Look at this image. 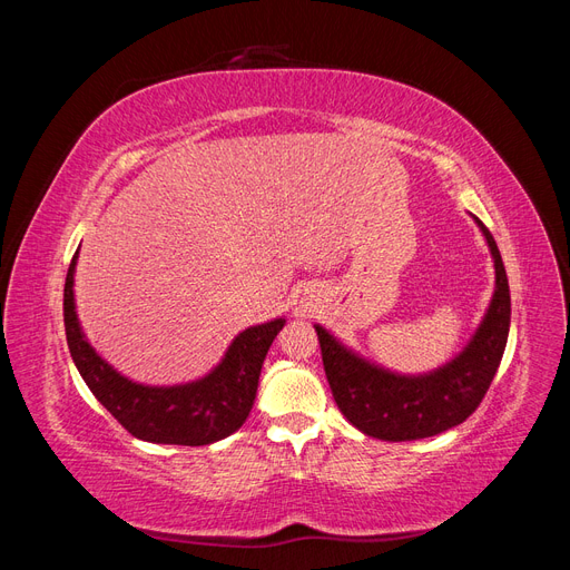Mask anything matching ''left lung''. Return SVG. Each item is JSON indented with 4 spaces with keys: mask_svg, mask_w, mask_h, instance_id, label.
Returning <instances> with one entry per match:
<instances>
[{
    "mask_svg": "<svg viewBox=\"0 0 570 570\" xmlns=\"http://www.w3.org/2000/svg\"><path fill=\"white\" fill-rule=\"evenodd\" d=\"M471 218L492 254L494 292L475 333L446 364L425 373H396L361 356L314 323L335 404L368 438L406 442L440 435L469 419L492 383L509 340L511 295L494 237L478 216L471 214Z\"/></svg>",
    "mask_w": 570,
    "mask_h": 570,
    "instance_id": "8db88e82",
    "label": "left lung"
}]
</instances>
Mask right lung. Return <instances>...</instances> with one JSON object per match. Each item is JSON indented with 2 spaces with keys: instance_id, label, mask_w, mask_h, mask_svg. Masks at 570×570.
I'll list each match as a JSON object with an SVG mask.
<instances>
[{
  "instance_id": "obj_1",
  "label": "right lung",
  "mask_w": 570,
  "mask_h": 570,
  "mask_svg": "<svg viewBox=\"0 0 570 570\" xmlns=\"http://www.w3.org/2000/svg\"><path fill=\"white\" fill-rule=\"evenodd\" d=\"M78 252L66 273L63 325L68 350L85 385L137 440L154 444H214L233 435L249 416L258 375L285 316L249 325L228 344L218 364L202 377L176 385H145L116 371L85 337L76 312Z\"/></svg>"
}]
</instances>
